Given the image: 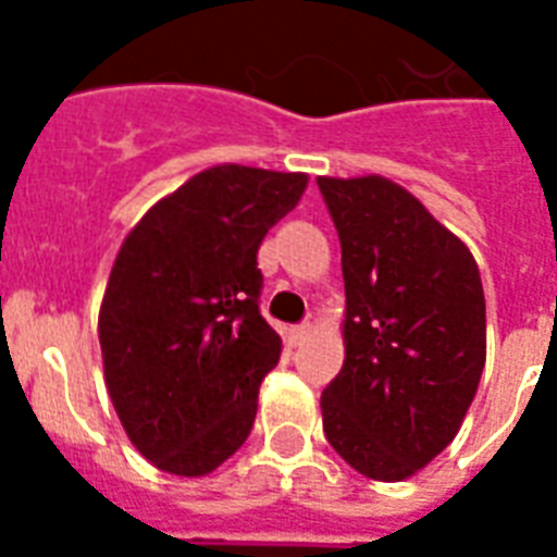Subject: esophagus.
<instances>
[{
	"label": "esophagus",
	"instance_id": "34e87169",
	"mask_svg": "<svg viewBox=\"0 0 557 557\" xmlns=\"http://www.w3.org/2000/svg\"><path fill=\"white\" fill-rule=\"evenodd\" d=\"M309 335H312V323H300V326H292V330H288V344H292V347H300V344H304Z\"/></svg>",
	"mask_w": 557,
	"mask_h": 557
}]
</instances>
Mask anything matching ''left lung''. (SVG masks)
<instances>
[{
	"label": "left lung",
	"mask_w": 557,
	"mask_h": 557,
	"mask_svg": "<svg viewBox=\"0 0 557 557\" xmlns=\"http://www.w3.org/2000/svg\"><path fill=\"white\" fill-rule=\"evenodd\" d=\"M338 227L344 367L323 389V433L358 474L398 483L448 448L485 367L474 253L384 176L318 178Z\"/></svg>",
	"instance_id": "obj_1"
}]
</instances>
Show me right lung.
I'll return each instance as SVG.
<instances>
[{
  "label": "right lung",
  "instance_id": "right-lung-1",
  "mask_svg": "<svg viewBox=\"0 0 557 557\" xmlns=\"http://www.w3.org/2000/svg\"><path fill=\"white\" fill-rule=\"evenodd\" d=\"M306 173L216 164L126 234L98 314L103 379L152 466L205 476L243 448L283 341L260 314V243Z\"/></svg>",
  "mask_w": 557,
  "mask_h": 557
}]
</instances>
